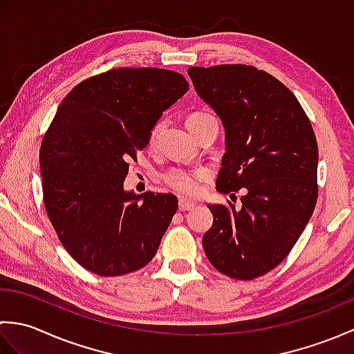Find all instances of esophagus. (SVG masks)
Instances as JSON below:
<instances>
[{
	"label": "esophagus",
	"mask_w": 354,
	"mask_h": 354,
	"mask_svg": "<svg viewBox=\"0 0 354 354\" xmlns=\"http://www.w3.org/2000/svg\"><path fill=\"white\" fill-rule=\"evenodd\" d=\"M194 208V202L187 199H179V212H189Z\"/></svg>",
	"instance_id": "1"
}]
</instances>
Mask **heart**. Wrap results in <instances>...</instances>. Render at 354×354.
Instances as JSON below:
<instances>
[{
    "mask_svg": "<svg viewBox=\"0 0 354 354\" xmlns=\"http://www.w3.org/2000/svg\"><path fill=\"white\" fill-rule=\"evenodd\" d=\"M207 118H212V115L204 114V112H193V114L187 118V124L201 123ZM160 124H158L153 132L152 138L156 137V133L160 132ZM208 178V171L204 169L198 170H185V169H171L164 175V183L167 184L170 189H173L178 193L185 194V196H196L201 190V183Z\"/></svg>",
    "mask_w": 354,
    "mask_h": 354,
    "instance_id": "b5f03b06",
    "label": "heart"
}]
</instances>
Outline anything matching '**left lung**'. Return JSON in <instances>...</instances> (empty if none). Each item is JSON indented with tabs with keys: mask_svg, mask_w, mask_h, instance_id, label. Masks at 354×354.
<instances>
[{
	"mask_svg": "<svg viewBox=\"0 0 354 354\" xmlns=\"http://www.w3.org/2000/svg\"><path fill=\"white\" fill-rule=\"evenodd\" d=\"M189 76L225 129L216 189H243L240 209L208 205L214 222L202 245L219 272L252 280L288 257L312 217L318 142L297 97L269 73L237 64L190 66Z\"/></svg>",
	"mask_w": 354,
	"mask_h": 354,
	"instance_id": "1",
	"label": "left lung"
}]
</instances>
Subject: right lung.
<instances>
[{
    "instance_id": "1",
    "label": "right lung",
    "mask_w": 354,
    "mask_h": 354,
    "mask_svg": "<svg viewBox=\"0 0 354 354\" xmlns=\"http://www.w3.org/2000/svg\"><path fill=\"white\" fill-rule=\"evenodd\" d=\"M187 91L176 71L117 68L80 82L59 104L39 153L44 204L82 268L118 277L153 259L178 199L126 192L127 161L137 160L162 112Z\"/></svg>"
}]
</instances>
